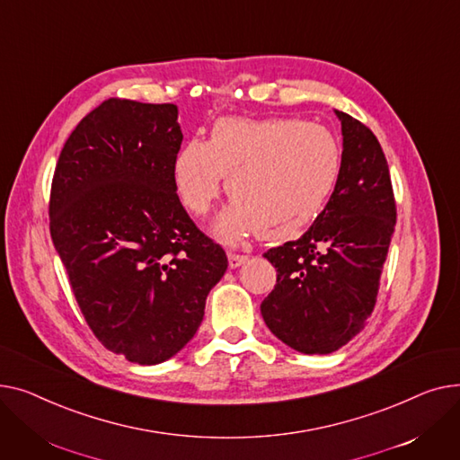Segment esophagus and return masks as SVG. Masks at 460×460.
Returning a JSON list of instances; mask_svg holds the SVG:
<instances>
[{
	"mask_svg": "<svg viewBox=\"0 0 460 460\" xmlns=\"http://www.w3.org/2000/svg\"><path fill=\"white\" fill-rule=\"evenodd\" d=\"M247 261V256L245 254H235V252H228V263L232 269L239 267Z\"/></svg>",
	"mask_w": 460,
	"mask_h": 460,
	"instance_id": "34e87169",
	"label": "esophagus"
}]
</instances>
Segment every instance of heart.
I'll use <instances>...</instances> for the list:
<instances>
[{
  "mask_svg": "<svg viewBox=\"0 0 460 460\" xmlns=\"http://www.w3.org/2000/svg\"><path fill=\"white\" fill-rule=\"evenodd\" d=\"M340 171L341 146L325 126L291 117H228L213 124L209 141L195 137L180 148L174 185L181 204L204 217L228 176L234 202L215 225L217 234L282 239L317 217Z\"/></svg>",
  "mask_w": 460,
  "mask_h": 460,
  "instance_id": "b5f03b06",
  "label": "heart"
}]
</instances>
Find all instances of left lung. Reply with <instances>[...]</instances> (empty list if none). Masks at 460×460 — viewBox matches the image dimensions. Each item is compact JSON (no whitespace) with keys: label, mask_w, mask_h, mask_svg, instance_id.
I'll return each mask as SVG.
<instances>
[{"label":"left lung","mask_w":460,"mask_h":460,"mask_svg":"<svg viewBox=\"0 0 460 460\" xmlns=\"http://www.w3.org/2000/svg\"><path fill=\"white\" fill-rule=\"evenodd\" d=\"M341 171L314 225L269 249L277 286L260 310L279 340L306 355H327L353 340L371 315L390 239L395 199L373 131L343 111Z\"/></svg>","instance_id":"obj_1"}]
</instances>
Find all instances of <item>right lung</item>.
Segmentation results:
<instances>
[{"label": "right lung", "mask_w": 460, "mask_h": 460, "mask_svg": "<svg viewBox=\"0 0 460 460\" xmlns=\"http://www.w3.org/2000/svg\"><path fill=\"white\" fill-rule=\"evenodd\" d=\"M178 107L110 98L66 139L49 193V234L98 341L152 366L191 340L226 252L174 185Z\"/></svg>", "instance_id": "add662e5"}]
</instances>
